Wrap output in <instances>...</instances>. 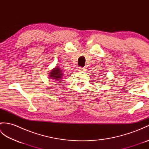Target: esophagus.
Listing matches in <instances>:
<instances>
[{
  "label": "esophagus",
  "instance_id": "1",
  "mask_svg": "<svg viewBox=\"0 0 149 149\" xmlns=\"http://www.w3.org/2000/svg\"><path fill=\"white\" fill-rule=\"evenodd\" d=\"M86 70V69L85 68H83V67L79 68V71H80V72H85Z\"/></svg>",
  "mask_w": 149,
  "mask_h": 149
}]
</instances>
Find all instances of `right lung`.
<instances>
[{
    "mask_svg": "<svg viewBox=\"0 0 149 149\" xmlns=\"http://www.w3.org/2000/svg\"><path fill=\"white\" fill-rule=\"evenodd\" d=\"M63 75V74L61 70L59 68V66H56V67L54 68L51 72H50L49 76L50 78H51L50 79L54 81H59V79H61L62 78Z\"/></svg>",
    "mask_w": 149,
    "mask_h": 149,
    "instance_id": "right-lung-1",
    "label": "right lung"
}]
</instances>
